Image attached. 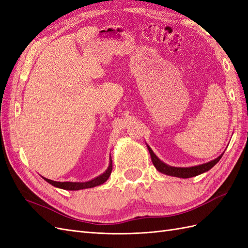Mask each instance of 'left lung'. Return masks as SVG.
Listing matches in <instances>:
<instances>
[{
	"instance_id": "1",
	"label": "left lung",
	"mask_w": 248,
	"mask_h": 248,
	"mask_svg": "<svg viewBox=\"0 0 248 248\" xmlns=\"http://www.w3.org/2000/svg\"><path fill=\"white\" fill-rule=\"evenodd\" d=\"M148 150H149V153L151 155V159L152 162L154 164V167L156 168V170L162 172L164 175H168V176H171V177H178V178H191V177H196L198 175L202 174V172L208 171L209 170H211L215 164L220 160V158L222 157L223 154L219 155L217 158L206 162V163H202L200 164V166H196V167H189V168H177V167H171L169 166V164L164 163L163 161H161L158 157L155 155V153L152 151V149L150 148L149 146H147Z\"/></svg>"
}]
</instances>
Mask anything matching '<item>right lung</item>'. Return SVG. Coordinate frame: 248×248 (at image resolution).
<instances>
[{
    "label": "right lung",
    "mask_w": 248,
    "mask_h": 248,
    "mask_svg": "<svg viewBox=\"0 0 248 248\" xmlns=\"http://www.w3.org/2000/svg\"><path fill=\"white\" fill-rule=\"evenodd\" d=\"M111 170H112V161H111V158H109V164L107 170L104 171L103 174L99 175L98 177H96L87 182H57V181H54V180H49L44 177L43 179L49 184H51L52 186L58 187V188H62L65 190H80V189H86V188H92V187L103 184L110 176Z\"/></svg>",
    "instance_id": "obj_1"
}]
</instances>
